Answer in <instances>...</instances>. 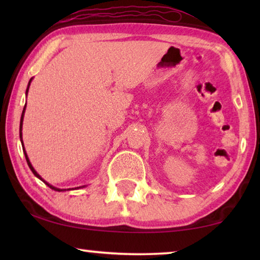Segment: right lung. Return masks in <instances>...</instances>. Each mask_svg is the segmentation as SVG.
<instances>
[{
	"instance_id": "add662e5",
	"label": "right lung",
	"mask_w": 260,
	"mask_h": 260,
	"mask_svg": "<svg viewBox=\"0 0 260 260\" xmlns=\"http://www.w3.org/2000/svg\"><path fill=\"white\" fill-rule=\"evenodd\" d=\"M30 81H32V79H30L29 80V82H28V86H27V89H26V95H27V93H28V88H29V85H30ZM25 109H26V104H25V107H24V110H23V113H21V118H20V126H19V136H20V141H21V143H23V135H21V129H23V120H24V113H25ZM23 150H24V153H25V158H26V161H27V164H28V166H29V169H30V171H32L33 172V174L35 175V177L37 178H39L41 180V181H43L45 182L48 187L49 188H51V189H54V190H56V191H61V190H67V189H59V188H56V187H54V186H51L50 183H48L47 181H45V180H43L40 175L38 174V172L37 171L34 170V167L32 166V164H30V161H29V159H28V157H27V153H26V151H25V148H24V143H23ZM83 187V186H82ZM82 187H77V188H82ZM69 190V189H68Z\"/></svg>"
}]
</instances>
